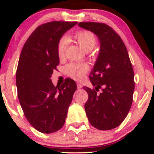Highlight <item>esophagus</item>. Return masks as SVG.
I'll return each instance as SVG.
<instances>
[{"mask_svg": "<svg viewBox=\"0 0 154 154\" xmlns=\"http://www.w3.org/2000/svg\"><path fill=\"white\" fill-rule=\"evenodd\" d=\"M77 89H80L82 88V85L80 83H77Z\"/></svg>", "mask_w": 154, "mask_h": 154, "instance_id": "esophagus-1", "label": "esophagus"}]
</instances>
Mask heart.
Listing matches in <instances>:
<instances>
[{
  "label": "heart",
  "instance_id": "b5f03b06",
  "mask_svg": "<svg viewBox=\"0 0 154 154\" xmlns=\"http://www.w3.org/2000/svg\"><path fill=\"white\" fill-rule=\"evenodd\" d=\"M74 38L79 44L83 50L91 51L96 44V38L91 32L84 30L76 33ZM67 40L65 38L60 39L57 45V53L59 58H62L64 55ZM66 74L72 79L79 80L83 77L85 73L88 70L87 64L83 63H70L65 68Z\"/></svg>",
  "mask_w": 154,
  "mask_h": 154
}]
</instances>
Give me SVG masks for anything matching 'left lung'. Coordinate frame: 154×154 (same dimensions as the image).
Wrapping results in <instances>:
<instances>
[{
    "mask_svg": "<svg viewBox=\"0 0 154 154\" xmlns=\"http://www.w3.org/2000/svg\"><path fill=\"white\" fill-rule=\"evenodd\" d=\"M78 26L96 35L100 51L89 76L94 88L83 87L88 100L85 105L92 126L100 130L118 127L132 103L134 72L128 50L119 35L103 23L79 22ZM99 89L100 93H98Z\"/></svg>",
    "mask_w": 154,
    "mask_h": 154,
    "instance_id": "obj_1",
    "label": "left lung"
}]
</instances>
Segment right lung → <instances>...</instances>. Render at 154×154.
<instances>
[{
    "mask_svg": "<svg viewBox=\"0 0 154 154\" xmlns=\"http://www.w3.org/2000/svg\"><path fill=\"white\" fill-rule=\"evenodd\" d=\"M77 22L55 21L40 25L26 40L16 73L17 93L24 116L43 133H52L65 123L77 85L67 78L55 87L51 77L59 64L57 45Z\"/></svg>",
    "mask_w": 154,
    "mask_h": 154,
    "instance_id": "add662e5",
    "label": "right lung"
}]
</instances>
